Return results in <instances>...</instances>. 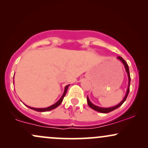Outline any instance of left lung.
Here are the masks:
<instances>
[{
    "label": "left lung",
    "mask_w": 148,
    "mask_h": 148,
    "mask_svg": "<svg viewBox=\"0 0 148 148\" xmlns=\"http://www.w3.org/2000/svg\"><path fill=\"white\" fill-rule=\"evenodd\" d=\"M118 58L120 60H121L122 62H123V63L124 64V65H125V69H126V71L127 72V74H128V78H129V87H128V89H127V94L126 95H125V98H124L123 101H121L119 104L117 105V106H113V107H111V108H101V107H99V106H97L95 105L92 104V103H91V101L89 100V98L87 97V101H88V106L90 107L91 108H92L93 110H95V111H98V112H100V113H109V112H111L113 111H114L115 109H116V108H118L120 107V106H122V104L125 102V100H126L127 96H128L129 95V92H130V81H131V77H130V69H129V67H128V64L126 62H125V60H124L122 57L120 56H118Z\"/></svg>",
    "instance_id": "left-lung-1"
}]
</instances>
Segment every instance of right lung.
Wrapping results in <instances>:
<instances>
[{"label": "right lung", "instance_id": "right-lung-1", "mask_svg": "<svg viewBox=\"0 0 148 148\" xmlns=\"http://www.w3.org/2000/svg\"><path fill=\"white\" fill-rule=\"evenodd\" d=\"M69 86V85H67V86H65V88H64V93H63V95H62V96L61 97L60 99H59L56 103H54V104L52 105V106H49V107H47V108H32V107H30V106H28V108H31V109L34 110V111H38V112H46V111H51V110H52V109H54V108H56V107L58 106L59 105H60V103H62V100H63V99H64V97L65 96L66 93H67V88H68Z\"/></svg>", "mask_w": 148, "mask_h": 148}]
</instances>
